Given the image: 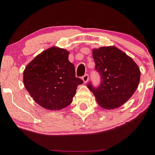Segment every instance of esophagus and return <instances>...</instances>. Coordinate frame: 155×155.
<instances>
[{"label":"esophagus","instance_id":"34e87169","mask_svg":"<svg viewBox=\"0 0 155 155\" xmlns=\"http://www.w3.org/2000/svg\"><path fill=\"white\" fill-rule=\"evenodd\" d=\"M82 80H83L84 83H87V81H88V79H89V76L87 74H85V76H82Z\"/></svg>","mask_w":155,"mask_h":155}]
</instances>
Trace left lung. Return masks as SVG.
Masks as SVG:
<instances>
[{
	"label": "left lung",
	"mask_w": 155,
	"mask_h": 155,
	"mask_svg": "<svg viewBox=\"0 0 155 155\" xmlns=\"http://www.w3.org/2000/svg\"><path fill=\"white\" fill-rule=\"evenodd\" d=\"M95 69L101 76L97 88L87 87L101 107L108 110L120 107L132 97L140 81L138 65L130 56L114 46L92 50Z\"/></svg>",
	"instance_id": "left-lung-1"
}]
</instances>
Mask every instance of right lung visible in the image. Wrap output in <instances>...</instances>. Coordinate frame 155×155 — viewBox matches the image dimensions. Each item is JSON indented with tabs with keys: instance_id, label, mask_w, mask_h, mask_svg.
<instances>
[{
	"instance_id": "1",
	"label": "right lung",
	"mask_w": 155,
	"mask_h": 155,
	"mask_svg": "<svg viewBox=\"0 0 155 155\" xmlns=\"http://www.w3.org/2000/svg\"><path fill=\"white\" fill-rule=\"evenodd\" d=\"M69 51L53 46L36 56L23 72L26 90L37 104L47 110H61L70 105L79 85Z\"/></svg>"
}]
</instances>
